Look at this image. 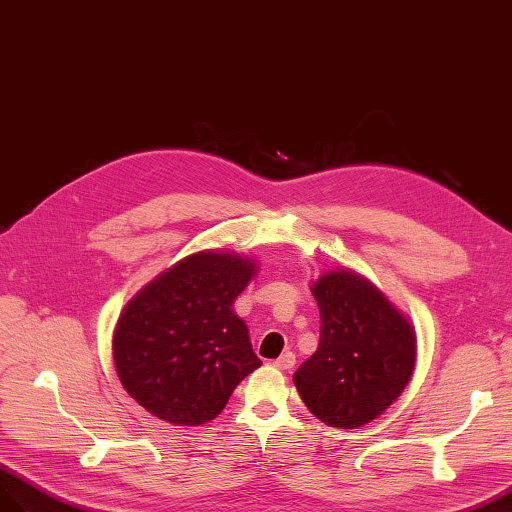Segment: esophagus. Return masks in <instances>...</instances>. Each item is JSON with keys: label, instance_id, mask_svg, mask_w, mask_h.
<instances>
[{"label": "esophagus", "instance_id": "34e87169", "mask_svg": "<svg viewBox=\"0 0 512 512\" xmlns=\"http://www.w3.org/2000/svg\"><path fill=\"white\" fill-rule=\"evenodd\" d=\"M273 366H278V368H282V370L293 368V366H295V353H290V351L282 353L278 359H273Z\"/></svg>", "mask_w": 512, "mask_h": 512}]
</instances>
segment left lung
Wrapping results in <instances>:
<instances>
[{
    "label": "left lung",
    "mask_w": 512,
    "mask_h": 512,
    "mask_svg": "<svg viewBox=\"0 0 512 512\" xmlns=\"http://www.w3.org/2000/svg\"><path fill=\"white\" fill-rule=\"evenodd\" d=\"M319 303V349L293 375L306 407L325 424L355 428L388 409L416 362V336L370 282L329 271L312 286Z\"/></svg>",
    "instance_id": "obj_1"
}]
</instances>
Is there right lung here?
I'll list each match as a JSON object with an SVG mask.
<instances>
[{
    "mask_svg": "<svg viewBox=\"0 0 512 512\" xmlns=\"http://www.w3.org/2000/svg\"><path fill=\"white\" fill-rule=\"evenodd\" d=\"M254 262L198 252L144 286L114 334L118 377L159 420L198 426L217 418L234 388L262 362L232 312Z\"/></svg>",
    "mask_w": 512,
    "mask_h": 512,
    "instance_id": "obj_1",
    "label": "right lung"
}]
</instances>
